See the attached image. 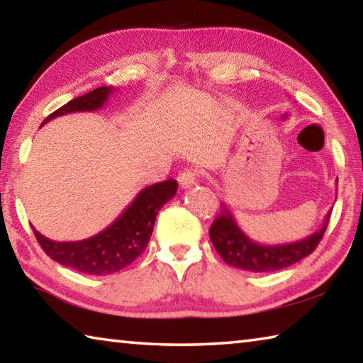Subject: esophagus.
Segmentation results:
<instances>
[{
    "mask_svg": "<svg viewBox=\"0 0 363 363\" xmlns=\"http://www.w3.org/2000/svg\"><path fill=\"white\" fill-rule=\"evenodd\" d=\"M196 179H199V173L195 169H186L184 173L179 174L177 181H179L182 189H190L196 184Z\"/></svg>",
    "mask_w": 363,
    "mask_h": 363,
    "instance_id": "1",
    "label": "esophagus"
}]
</instances>
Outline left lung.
Returning a JSON list of instances; mask_svg holds the SVG:
<instances>
[{
	"instance_id": "obj_1",
	"label": "left lung",
	"mask_w": 363,
	"mask_h": 363,
	"mask_svg": "<svg viewBox=\"0 0 363 363\" xmlns=\"http://www.w3.org/2000/svg\"><path fill=\"white\" fill-rule=\"evenodd\" d=\"M328 220L330 213L325 216L320 229L303 240L281 245H261L251 240L238 227L229 206L223 203L211 224L210 238L219 256L229 266L250 272H275L309 256L322 240Z\"/></svg>"
}]
</instances>
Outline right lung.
<instances>
[{
	"mask_svg": "<svg viewBox=\"0 0 363 363\" xmlns=\"http://www.w3.org/2000/svg\"><path fill=\"white\" fill-rule=\"evenodd\" d=\"M113 93L112 86H101L91 93L72 99L43 121V125L60 115L99 110ZM41 125V126H43ZM177 192V182L167 179L140 190L131 205L125 208L112 224L96 235L78 242H54L35 229L43 251L65 267L88 275H108L138 259L150 240L155 218L167 201Z\"/></svg>",
	"mask_w": 363,
	"mask_h": 363,
	"instance_id": "1",
	"label": "right lung"
}]
</instances>
